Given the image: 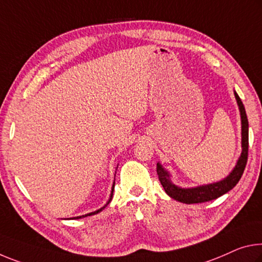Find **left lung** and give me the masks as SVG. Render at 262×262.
I'll return each mask as SVG.
<instances>
[{
  "mask_svg": "<svg viewBox=\"0 0 262 262\" xmlns=\"http://www.w3.org/2000/svg\"><path fill=\"white\" fill-rule=\"evenodd\" d=\"M236 102H238L240 116H242V155H240L238 162L232 172L223 181L217 182V183L196 186V188L184 189L175 185L170 180V173L165 170L160 163H157V175L161 182L162 186L168 196L178 202L185 203V204H196V203H204L212 201L218 197L225 194L228 191L232 190L242 178L245 167L247 163L248 156V120L246 115V111L243 105V101L240 100L239 95L234 92Z\"/></svg>",
  "mask_w": 262,
  "mask_h": 262,
  "instance_id": "obj_1",
  "label": "left lung"
}]
</instances>
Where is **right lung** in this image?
<instances>
[{
	"instance_id": "1",
	"label": "right lung",
	"mask_w": 262,
	"mask_h": 262,
	"mask_svg": "<svg viewBox=\"0 0 262 262\" xmlns=\"http://www.w3.org/2000/svg\"><path fill=\"white\" fill-rule=\"evenodd\" d=\"M114 185H115V183H113V188H112V192H111V197H110V199H108V202L106 203V205L105 206H102L101 209H99V210H97V211H94V212H91V213H87V214H85V215H79V217H74L73 219H80V218H84V217H89V215H93V214H97V213H99V212H101V211L105 209V207L110 204L111 203V201H112V198H113V191H114Z\"/></svg>"
}]
</instances>
